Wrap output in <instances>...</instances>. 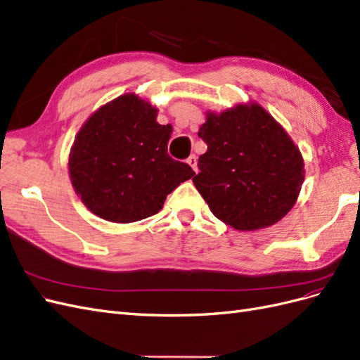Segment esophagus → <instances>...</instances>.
Masks as SVG:
<instances>
[{
	"mask_svg": "<svg viewBox=\"0 0 360 360\" xmlns=\"http://www.w3.org/2000/svg\"><path fill=\"white\" fill-rule=\"evenodd\" d=\"M188 163L192 167V169H193L195 172H198V158H197V156L191 155V156L188 158Z\"/></svg>",
	"mask_w": 360,
	"mask_h": 360,
	"instance_id": "esophagus-1",
	"label": "esophagus"
}]
</instances>
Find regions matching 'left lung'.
I'll return each mask as SVG.
<instances>
[{"mask_svg":"<svg viewBox=\"0 0 360 360\" xmlns=\"http://www.w3.org/2000/svg\"><path fill=\"white\" fill-rule=\"evenodd\" d=\"M198 136L207 151L192 181L217 219L234 230L254 231L292 209L304 180L303 158L263 106L207 112Z\"/></svg>","mask_w":360,"mask_h":360,"instance_id":"left-lung-1","label":"left lung"}]
</instances>
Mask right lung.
Listing matches in <instances>:
<instances>
[{"instance_id":"1","label":"right lung","mask_w":360,"mask_h":360,"mask_svg":"<svg viewBox=\"0 0 360 360\" xmlns=\"http://www.w3.org/2000/svg\"><path fill=\"white\" fill-rule=\"evenodd\" d=\"M156 117V108L129 93L99 108L76 135L72 186L96 216L117 224L146 219L195 176L188 163L168 155L172 127Z\"/></svg>"}]
</instances>
